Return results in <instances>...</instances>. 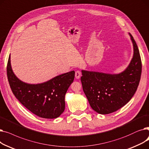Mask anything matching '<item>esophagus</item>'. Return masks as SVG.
<instances>
[{"instance_id": "1", "label": "esophagus", "mask_w": 149, "mask_h": 149, "mask_svg": "<svg viewBox=\"0 0 149 149\" xmlns=\"http://www.w3.org/2000/svg\"><path fill=\"white\" fill-rule=\"evenodd\" d=\"M81 72H80V71H76V73H75V77H76V79H79V77H81Z\"/></svg>"}]
</instances>
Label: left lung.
<instances>
[{
    "instance_id": "8db88e82",
    "label": "left lung",
    "mask_w": 149,
    "mask_h": 149,
    "mask_svg": "<svg viewBox=\"0 0 149 149\" xmlns=\"http://www.w3.org/2000/svg\"><path fill=\"white\" fill-rule=\"evenodd\" d=\"M133 56L128 66L119 74H106L82 70V88L91 107L100 114L117 111L135 93L142 72V63L135 40L130 34Z\"/></svg>"
}]
</instances>
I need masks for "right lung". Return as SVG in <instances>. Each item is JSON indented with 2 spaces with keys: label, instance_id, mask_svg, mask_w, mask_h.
<instances>
[{
  "label": "right lung",
  "instance_id": "obj_1",
  "mask_svg": "<svg viewBox=\"0 0 149 149\" xmlns=\"http://www.w3.org/2000/svg\"><path fill=\"white\" fill-rule=\"evenodd\" d=\"M7 77L14 95L24 107L40 118L59 117L65 110V95L74 79V71L54 77L38 84H29L19 80L14 74L10 55L6 67Z\"/></svg>",
  "mask_w": 149,
  "mask_h": 149
}]
</instances>
